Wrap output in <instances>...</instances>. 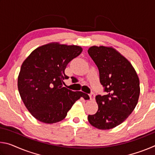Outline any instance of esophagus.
I'll use <instances>...</instances> for the list:
<instances>
[{"label": "esophagus", "instance_id": "1", "mask_svg": "<svg viewBox=\"0 0 155 155\" xmlns=\"http://www.w3.org/2000/svg\"><path fill=\"white\" fill-rule=\"evenodd\" d=\"M89 96H90V100H94V98H95V94H94V92H91L90 94H89Z\"/></svg>", "mask_w": 155, "mask_h": 155}]
</instances>
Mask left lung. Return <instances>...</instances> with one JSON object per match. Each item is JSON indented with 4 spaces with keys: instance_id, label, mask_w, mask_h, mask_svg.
<instances>
[{
    "instance_id": "8db88e82",
    "label": "left lung",
    "mask_w": 155,
    "mask_h": 155,
    "mask_svg": "<svg viewBox=\"0 0 155 155\" xmlns=\"http://www.w3.org/2000/svg\"><path fill=\"white\" fill-rule=\"evenodd\" d=\"M88 54L98 68L104 95H97L98 109L88 121L98 129L107 130L121 124L134 110L140 96V80L130 63L115 49L92 46Z\"/></svg>"
}]
</instances>
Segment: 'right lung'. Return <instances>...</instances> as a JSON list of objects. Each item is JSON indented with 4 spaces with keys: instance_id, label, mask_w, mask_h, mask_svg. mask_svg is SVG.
Instances as JSON below:
<instances>
[{
    "instance_id": "add662e5",
    "label": "right lung",
    "mask_w": 155,
    "mask_h": 155,
    "mask_svg": "<svg viewBox=\"0 0 155 155\" xmlns=\"http://www.w3.org/2000/svg\"><path fill=\"white\" fill-rule=\"evenodd\" d=\"M78 46L49 44L31 52L20 68L18 87L25 107L39 121L48 124L64 120L81 97H90L63 86L67 65L82 52Z\"/></svg>"
}]
</instances>
